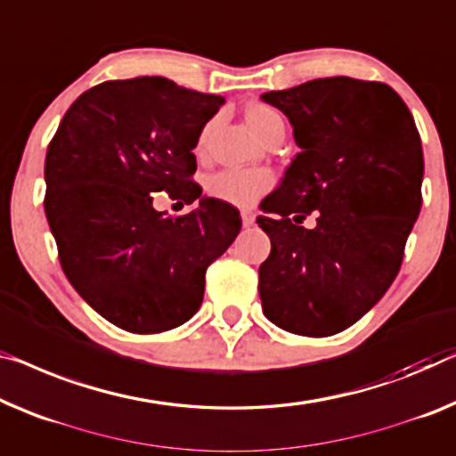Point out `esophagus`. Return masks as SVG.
Wrapping results in <instances>:
<instances>
[{"label": "esophagus", "instance_id": "obj_1", "mask_svg": "<svg viewBox=\"0 0 456 456\" xmlns=\"http://www.w3.org/2000/svg\"><path fill=\"white\" fill-rule=\"evenodd\" d=\"M254 221H256V215H254V210H249V208H243V210H241V223H243V227H249V225H254Z\"/></svg>", "mask_w": 456, "mask_h": 456}]
</instances>
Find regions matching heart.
<instances>
[{
  "instance_id": "heart-1",
  "label": "heart",
  "mask_w": 456,
  "mask_h": 456,
  "mask_svg": "<svg viewBox=\"0 0 456 456\" xmlns=\"http://www.w3.org/2000/svg\"><path fill=\"white\" fill-rule=\"evenodd\" d=\"M248 125L257 137L264 139L274 126L284 125L281 114L266 104H254L246 112ZM208 131V128H207ZM207 131L200 134L199 147L205 145ZM272 186V174L260 167H227L215 172L207 180V192L216 200L235 207H249Z\"/></svg>"
}]
</instances>
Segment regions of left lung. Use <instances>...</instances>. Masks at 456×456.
<instances>
[{
	"instance_id": "8db88e82",
	"label": "left lung",
	"mask_w": 456,
	"mask_h": 456,
	"mask_svg": "<svg viewBox=\"0 0 456 456\" xmlns=\"http://www.w3.org/2000/svg\"><path fill=\"white\" fill-rule=\"evenodd\" d=\"M287 114L301 153L257 216L270 237L262 309L278 328L323 338L356 323L402 268L422 208L416 122L380 81L325 77L262 94ZM315 212L314 230L300 227Z\"/></svg>"
}]
</instances>
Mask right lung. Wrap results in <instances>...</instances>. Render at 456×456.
I'll return each instance as SVG.
<instances>
[{"label":"right lung","mask_w":456,"mask_h":456,"mask_svg":"<svg viewBox=\"0 0 456 456\" xmlns=\"http://www.w3.org/2000/svg\"><path fill=\"white\" fill-rule=\"evenodd\" d=\"M223 104L166 77L104 81L73 102L49 142L45 213L61 268L120 330L159 334L188 322L207 268L240 233V210L192 180V149ZM158 191L200 207L166 217L152 208Z\"/></svg>","instance_id":"right-lung-1"}]
</instances>
